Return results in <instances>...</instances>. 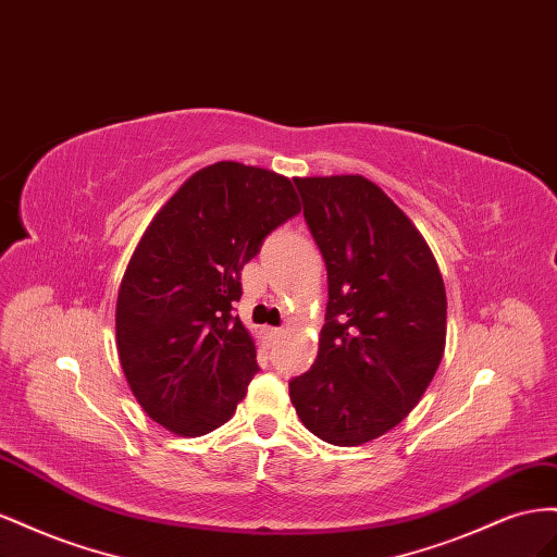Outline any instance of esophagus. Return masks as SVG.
<instances>
[{
	"label": "esophagus",
	"mask_w": 557,
	"mask_h": 557,
	"mask_svg": "<svg viewBox=\"0 0 557 557\" xmlns=\"http://www.w3.org/2000/svg\"><path fill=\"white\" fill-rule=\"evenodd\" d=\"M263 333H265V338H280V336H282V329H277V326H265Z\"/></svg>",
	"instance_id": "esophagus-1"
}]
</instances>
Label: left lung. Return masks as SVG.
Listing matches in <instances>:
<instances>
[{"label":"left lung","mask_w":557,"mask_h":557,"mask_svg":"<svg viewBox=\"0 0 557 557\" xmlns=\"http://www.w3.org/2000/svg\"><path fill=\"white\" fill-rule=\"evenodd\" d=\"M329 273L314 367L294 377L296 416L333 446L387 434L420 404L446 349V284L416 224L361 174L296 177Z\"/></svg>","instance_id":"8db88e82"}]
</instances>
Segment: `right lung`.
<instances>
[{
	"label": "right lung",
	"instance_id": "obj_1",
	"mask_svg": "<svg viewBox=\"0 0 557 557\" xmlns=\"http://www.w3.org/2000/svg\"><path fill=\"white\" fill-rule=\"evenodd\" d=\"M298 212L289 177L219 161L190 174L139 237L116 298L119 361L141 410L172 434H210L245 399L259 367L231 314L240 270Z\"/></svg>",
	"mask_w": 557,
	"mask_h": 557
}]
</instances>
